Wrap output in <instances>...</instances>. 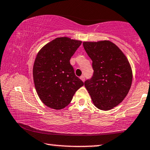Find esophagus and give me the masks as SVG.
<instances>
[{
    "mask_svg": "<svg viewBox=\"0 0 150 150\" xmlns=\"http://www.w3.org/2000/svg\"><path fill=\"white\" fill-rule=\"evenodd\" d=\"M80 79H81V81H83V82L85 81V76H81L80 77Z\"/></svg>",
    "mask_w": 150,
    "mask_h": 150,
    "instance_id": "esophagus-1",
    "label": "esophagus"
}]
</instances>
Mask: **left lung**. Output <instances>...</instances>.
<instances>
[{
	"mask_svg": "<svg viewBox=\"0 0 150 150\" xmlns=\"http://www.w3.org/2000/svg\"><path fill=\"white\" fill-rule=\"evenodd\" d=\"M87 55L92 61L94 74L85 82L93 103L108 111L120 104L129 92L132 70L127 57L110 40L83 42Z\"/></svg>",
	"mask_w": 150,
	"mask_h": 150,
	"instance_id": "obj_1",
	"label": "left lung"
}]
</instances>
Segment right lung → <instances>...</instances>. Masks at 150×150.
<instances>
[{
	"label": "right lung",
	"instance_id": "add662e5",
	"mask_svg": "<svg viewBox=\"0 0 150 150\" xmlns=\"http://www.w3.org/2000/svg\"><path fill=\"white\" fill-rule=\"evenodd\" d=\"M81 43V40L59 37L46 44L37 54L33 67L35 88L48 108H65L84 85L75 75L69 62Z\"/></svg>",
	"mask_w": 150,
	"mask_h": 150
}]
</instances>
